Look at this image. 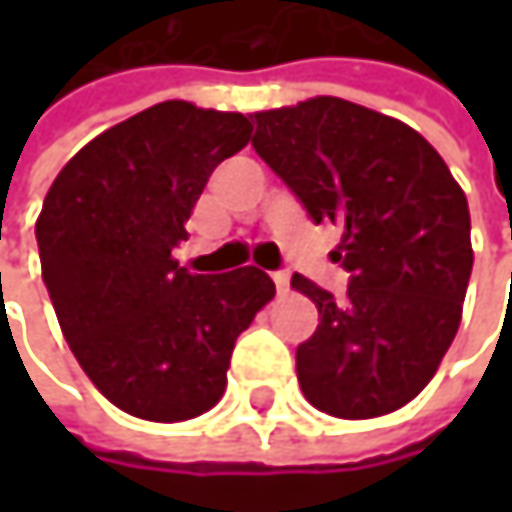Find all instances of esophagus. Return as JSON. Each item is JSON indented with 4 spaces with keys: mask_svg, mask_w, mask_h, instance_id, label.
<instances>
[{
    "mask_svg": "<svg viewBox=\"0 0 512 512\" xmlns=\"http://www.w3.org/2000/svg\"><path fill=\"white\" fill-rule=\"evenodd\" d=\"M272 281H275V287H278L281 296L290 290V275H287V272H272Z\"/></svg>",
    "mask_w": 512,
    "mask_h": 512,
    "instance_id": "obj_1",
    "label": "esophagus"
}]
</instances>
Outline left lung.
<instances>
[{
    "label": "left lung",
    "mask_w": 512,
    "mask_h": 512,
    "mask_svg": "<svg viewBox=\"0 0 512 512\" xmlns=\"http://www.w3.org/2000/svg\"><path fill=\"white\" fill-rule=\"evenodd\" d=\"M252 148L314 225L344 231L332 252L350 272L341 299L290 278L320 311L296 347L302 394L350 421L406 406L460 329L474 263L460 183L421 133L341 97L257 112Z\"/></svg>",
    "instance_id": "left-lung-1"
}]
</instances>
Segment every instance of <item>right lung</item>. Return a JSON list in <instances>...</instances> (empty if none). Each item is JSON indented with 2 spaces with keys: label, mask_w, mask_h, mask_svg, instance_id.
<instances>
[{
  "label": "right lung",
  "mask_w": 512,
  "mask_h": 512,
  "mask_svg": "<svg viewBox=\"0 0 512 512\" xmlns=\"http://www.w3.org/2000/svg\"><path fill=\"white\" fill-rule=\"evenodd\" d=\"M249 136L240 112L165 100L88 142L44 198L35 237L58 326L97 391L136 418L213 409L237 338L275 296L257 266L192 275L171 257L213 168Z\"/></svg>",
  "instance_id": "obj_1"
}]
</instances>
